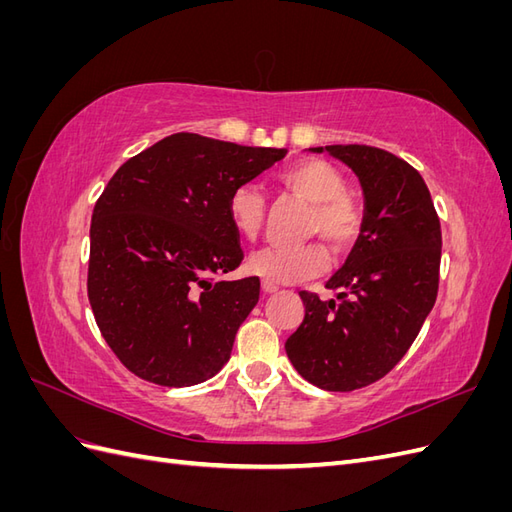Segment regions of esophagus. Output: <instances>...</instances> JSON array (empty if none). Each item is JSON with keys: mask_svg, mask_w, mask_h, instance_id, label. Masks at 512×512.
I'll return each instance as SVG.
<instances>
[{"mask_svg": "<svg viewBox=\"0 0 512 512\" xmlns=\"http://www.w3.org/2000/svg\"><path fill=\"white\" fill-rule=\"evenodd\" d=\"M277 290H280V286H277V284H273V282H262V292H265V294H273V292H277Z\"/></svg>", "mask_w": 512, "mask_h": 512, "instance_id": "34e87169", "label": "esophagus"}]
</instances>
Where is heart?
Returning <instances> with one entry per match:
<instances>
[{
	"instance_id": "1",
	"label": "heart",
	"mask_w": 512,
	"mask_h": 512,
	"mask_svg": "<svg viewBox=\"0 0 512 512\" xmlns=\"http://www.w3.org/2000/svg\"><path fill=\"white\" fill-rule=\"evenodd\" d=\"M280 183L292 194L312 203L309 232H320L333 250H344L361 230V209L346 192V179L324 160H299L280 173ZM267 203L256 185H237L228 196L232 226L245 239H254L265 224ZM329 265L327 250L320 243L269 245L254 252L250 271L273 284H294L320 275Z\"/></svg>"
}]
</instances>
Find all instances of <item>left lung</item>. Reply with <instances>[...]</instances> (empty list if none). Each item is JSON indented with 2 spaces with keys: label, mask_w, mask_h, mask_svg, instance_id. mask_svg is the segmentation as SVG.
Listing matches in <instances>:
<instances>
[{
  "label": "left lung",
  "mask_w": 512,
  "mask_h": 512,
  "mask_svg": "<svg viewBox=\"0 0 512 512\" xmlns=\"http://www.w3.org/2000/svg\"><path fill=\"white\" fill-rule=\"evenodd\" d=\"M359 177V239L327 288L337 301L299 292L305 318L286 339L299 374L324 391H354L401 361L438 294L442 232L423 177L393 153L367 145H327Z\"/></svg>",
  "instance_id": "obj_1"
}]
</instances>
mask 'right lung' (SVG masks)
Masks as SVG:
<instances>
[{
    "mask_svg": "<svg viewBox=\"0 0 512 512\" xmlns=\"http://www.w3.org/2000/svg\"><path fill=\"white\" fill-rule=\"evenodd\" d=\"M286 153L179 132L108 181L91 215L87 294L106 344L132 374L192 386L230 359L260 280L215 282L243 260L228 196Z\"/></svg>",
    "mask_w": 512,
    "mask_h": 512,
    "instance_id": "right-lung-1",
    "label": "right lung"
}]
</instances>
